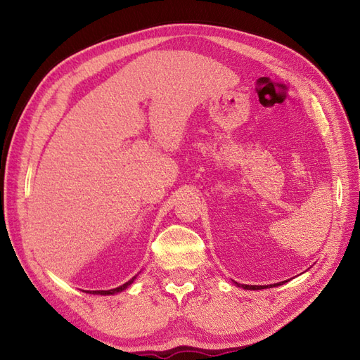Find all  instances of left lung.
I'll return each mask as SVG.
<instances>
[{"label": "left lung", "mask_w": 360, "mask_h": 360, "mask_svg": "<svg viewBox=\"0 0 360 360\" xmlns=\"http://www.w3.org/2000/svg\"><path fill=\"white\" fill-rule=\"evenodd\" d=\"M282 284H284V282H279V284H275V287L282 285ZM242 287L246 290H263V288H267L269 285H242ZM270 287H274V285H270Z\"/></svg>", "instance_id": "8db88e82"}]
</instances>
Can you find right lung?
Instances as JSON below:
<instances>
[{
	"label": "right lung",
	"instance_id": "obj_1",
	"mask_svg": "<svg viewBox=\"0 0 360 360\" xmlns=\"http://www.w3.org/2000/svg\"><path fill=\"white\" fill-rule=\"evenodd\" d=\"M134 279L135 278H132L130 279L129 282H126V284H123V285H120V287H117V288H112V290H97V291H93V294H114V292H118V291H123V290H126L130 284H132L134 282Z\"/></svg>",
	"mask_w": 360,
	"mask_h": 360
}]
</instances>
